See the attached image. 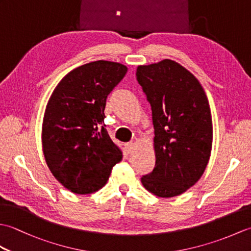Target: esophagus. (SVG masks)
Wrapping results in <instances>:
<instances>
[{"label": "esophagus", "mask_w": 251, "mask_h": 251, "mask_svg": "<svg viewBox=\"0 0 251 251\" xmlns=\"http://www.w3.org/2000/svg\"><path fill=\"white\" fill-rule=\"evenodd\" d=\"M125 151L128 154H130L132 151H134V143L132 142L125 143Z\"/></svg>", "instance_id": "obj_1"}]
</instances>
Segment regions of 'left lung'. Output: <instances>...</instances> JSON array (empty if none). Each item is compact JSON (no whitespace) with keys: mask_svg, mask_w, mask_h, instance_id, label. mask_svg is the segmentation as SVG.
Instances as JSON below:
<instances>
[{"mask_svg":"<svg viewBox=\"0 0 251 251\" xmlns=\"http://www.w3.org/2000/svg\"><path fill=\"white\" fill-rule=\"evenodd\" d=\"M136 76L151 104L156 158L141 182L158 197L180 195L200 180L210 157L207 96L193 74L170 59L139 66Z\"/></svg>","mask_w":251,"mask_h":251,"instance_id":"obj_1","label":"left lung"}]
</instances>
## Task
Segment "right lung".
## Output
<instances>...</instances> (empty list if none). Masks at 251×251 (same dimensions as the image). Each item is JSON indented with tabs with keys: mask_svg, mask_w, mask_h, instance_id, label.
<instances>
[{
	"mask_svg": "<svg viewBox=\"0 0 251 251\" xmlns=\"http://www.w3.org/2000/svg\"><path fill=\"white\" fill-rule=\"evenodd\" d=\"M127 72L122 63L98 60L69 72L46 105L42 145L54 177L75 194L106 183L122 151L103 124L106 98Z\"/></svg>",
	"mask_w": 251,
	"mask_h": 251,
	"instance_id": "add662e5",
	"label": "right lung"
}]
</instances>
